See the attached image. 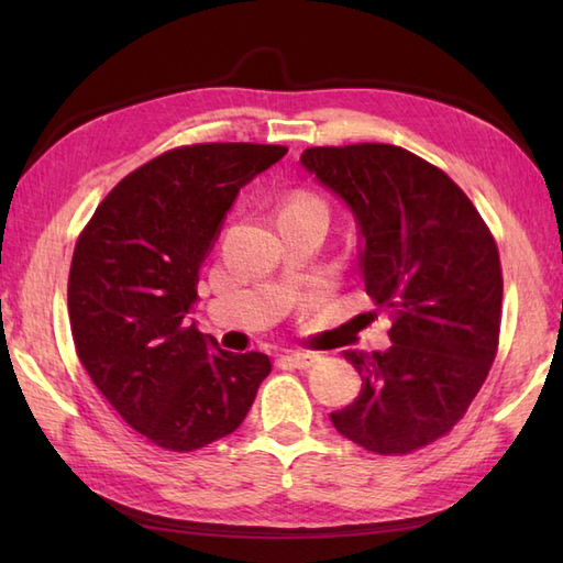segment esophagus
Wrapping results in <instances>:
<instances>
[{
    "label": "esophagus",
    "instance_id": "obj_1",
    "mask_svg": "<svg viewBox=\"0 0 563 563\" xmlns=\"http://www.w3.org/2000/svg\"><path fill=\"white\" fill-rule=\"evenodd\" d=\"M283 361L288 363V365H292V367L307 369L309 365H312V363L317 361V355H312V353H295V351H290V353H285V355H283Z\"/></svg>",
    "mask_w": 563,
    "mask_h": 563
}]
</instances>
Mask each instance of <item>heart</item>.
<instances>
[{"label":"heart","mask_w":563,"mask_h":563,"mask_svg":"<svg viewBox=\"0 0 563 563\" xmlns=\"http://www.w3.org/2000/svg\"><path fill=\"white\" fill-rule=\"evenodd\" d=\"M297 208H324V202H321L317 196L312 194H295L292 198H288L285 202L283 210H297Z\"/></svg>","instance_id":"obj_1"}]
</instances>
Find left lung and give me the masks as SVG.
Returning a JSON list of instances; mask_svg holds the SVG:
<instances>
[{"instance_id":"1","label":"left lung","mask_w":563,"mask_h":563,"mask_svg":"<svg viewBox=\"0 0 563 563\" xmlns=\"http://www.w3.org/2000/svg\"><path fill=\"white\" fill-rule=\"evenodd\" d=\"M300 162L349 202L365 292L391 317L387 351L343 353L363 387L331 423L375 454L421 450L466 413L496 357V239L445 172L404 147H309Z\"/></svg>"}]
</instances>
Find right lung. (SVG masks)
Wrapping results in <instances>:
<instances>
[{
	"label": "right lung",
	"mask_w": 563,
	"mask_h": 563,
	"mask_svg": "<svg viewBox=\"0 0 563 563\" xmlns=\"http://www.w3.org/2000/svg\"><path fill=\"white\" fill-rule=\"evenodd\" d=\"M283 145L200 142L128 174L84 227L67 280L79 363L152 445L194 452L234 433L271 373L188 324L198 273L227 210Z\"/></svg>",
	"instance_id": "1"
}]
</instances>
